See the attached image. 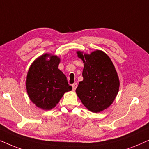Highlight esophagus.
Returning a JSON list of instances; mask_svg holds the SVG:
<instances>
[{
	"mask_svg": "<svg viewBox=\"0 0 149 149\" xmlns=\"http://www.w3.org/2000/svg\"><path fill=\"white\" fill-rule=\"evenodd\" d=\"M77 86H78V84H77L76 82L73 83V84H72V87H73V90L75 91L77 88Z\"/></svg>",
	"mask_w": 149,
	"mask_h": 149,
	"instance_id": "obj_1",
	"label": "esophagus"
}]
</instances>
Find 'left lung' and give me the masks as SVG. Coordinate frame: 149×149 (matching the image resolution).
Here are the masks:
<instances>
[{
  "label": "left lung",
  "mask_w": 149,
  "mask_h": 149,
  "mask_svg": "<svg viewBox=\"0 0 149 149\" xmlns=\"http://www.w3.org/2000/svg\"><path fill=\"white\" fill-rule=\"evenodd\" d=\"M84 63L83 80L76 92L83 105L93 112L108 108L116 98L119 89V79L115 67L106 53L96 50L90 54L77 52Z\"/></svg>",
  "instance_id": "1"
}]
</instances>
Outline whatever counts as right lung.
I'll list each match as a JSON object with an SVG mask.
<instances>
[{
  "label": "right lung",
  "mask_w": 149,
  "mask_h": 149,
  "mask_svg": "<svg viewBox=\"0 0 149 149\" xmlns=\"http://www.w3.org/2000/svg\"><path fill=\"white\" fill-rule=\"evenodd\" d=\"M60 61L58 56L45 54L32 63L28 71V95L33 103L43 110L54 108L64 93L72 90L67 77L58 69Z\"/></svg>",
  "instance_id": "right-lung-1"
}]
</instances>
